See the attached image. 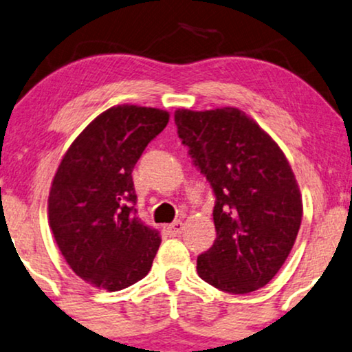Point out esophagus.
<instances>
[{
    "label": "esophagus",
    "mask_w": 352,
    "mask_h": 352,
    "mask_svg": "<svg viewBox=\"0 0 352 352\" xmlns=\"http://www.w3.org/2000/svg\"><path fill=\"white\" fill-rule=\"evenodd\" d=\"M167 232H168V235H170V236L180 235V233L184 232V222H182V220H175V222H173L172 225H168Z\"/></svg>",
    "instance_id": "obj_1"
}]
</instances>
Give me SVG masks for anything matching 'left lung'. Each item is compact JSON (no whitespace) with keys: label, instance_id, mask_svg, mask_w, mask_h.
I'll return each mask as SVG.
<instances>
[{"label":"left lung","instance_id":"8db88e82","mask_svg":"<svg viewBox=\"0 0 352 352\" xmlns=\"http://www.w3.org/2000/svg\"><path fill=\"white\" fill-rule=\"evenodd\" d=\"M175 124L215 195L217 238L198 256V275L222 292H256L282 269L301 227L302 199L292 166L236 107L177 109Z\"/></svg>","mask_w":352,"mask_h":352}]
</instances>
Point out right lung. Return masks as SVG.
<instances>
[{
    "mask_svg": "<svg viewBox=\"0 0 352 352\" xmlns=\"http://www.w3.org/2000/svg\"><path fill=\"white\" fill-rule=\"evenodd\" d=\"M168 112L114 106L74 140L48 198L50 227L60 254L93 287L119 292L146 277L161 236L137 215L132 172L166 129Z\"/></svg>",
    "mask_w": 352,
    "mask_h": 352,
    "instance_id": "right-lung-1",
    "label": "right lung"
}]
</instances>
